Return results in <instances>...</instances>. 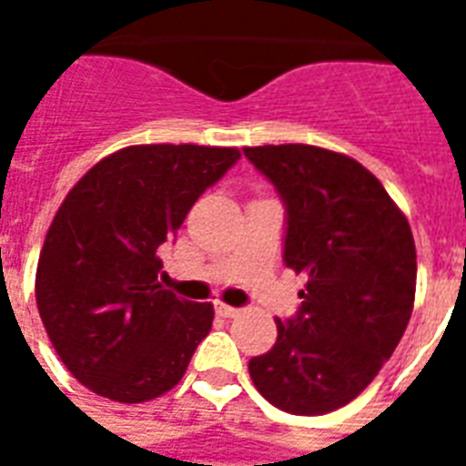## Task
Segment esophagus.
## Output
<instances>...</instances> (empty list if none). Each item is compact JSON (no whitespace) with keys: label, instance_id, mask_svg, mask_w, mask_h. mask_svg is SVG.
<instances>
[{"label":"esophagus","instance_id":"esophagus-1","mask_svg":"<svg viewBox=\"0 0 466 466\" xmlns=\"http://www.w3.org/2000/svg\"><path fill=\"white\" fill-rule=\"evenodd\" d=\"M215 311H218L219 317H237V314H239V309H237V307H232V305H225V302H215Z\"/></svg>","mask_w":466,"mask_h":466}]
</instances>
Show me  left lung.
<instances>
[{"label":"left lung","instance_id":"obj_1","mask_svg":"<svg viewBox=\"0 0 466 466\" xmlns=\"http://www.w3.org/2000/svg\"><path fill=\"white\" fill-rule=\"evenodd\" d=\"M244 157L283 198V261L307 278L299 311L276 319V346L248 360V375L280 411H336L375 380L411 319V227L350 157L311 145L244 147Z\"/></svg>","mask_w":466,"mask_h":466}]
</instances>
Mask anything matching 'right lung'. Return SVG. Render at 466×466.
<instances>
[{
    "instance_id": "right-lung-1",
    "label": "right lung",
    "mask_w": 466,
    "mask_h": 466,
    "mask_svg": "<svg viewBox=\"0 0 466 466\" xmlns=\"http://www.w3.org/2000/svg\"><path fill=\"white\" fill-rule=\"evenodd\" d=\"M239 157L234 147L133 145L91 167L62 200L35 302L65 368L98 397H161L210 333L212 305L164 290L159 254Z\"/></svg>"
}]
</instances>
